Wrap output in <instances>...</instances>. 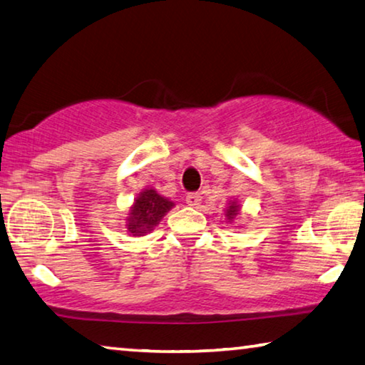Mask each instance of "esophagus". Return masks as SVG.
Returning a JSON list of instances; mask_svg holds the SVG:
<instances>
[{"mask_svg":"<svg viewBox=\"0 0 365 365\" xmlns=\"http://www.w3.org/2000/svg\"><path fill=\"white\" fill-rule=\"evenodd\" d=\"M185 201H187L188 206L198 207L200 203H201V196H200V193H188L187 198H185Z\"/></svg>","mask_w":365,"mask_h":365,"instance_id":"obj_1","label":"esophagus"}]
</instances>
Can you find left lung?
Wrapping results in <instances>:
<instances>
[{"label":"left lung","mask_w":365,"mask_h":365,"mask_svg":"<svg viewBox=\"0 0 365 365\" xmlns=\"http://www.w3.org/2000/svg\"><path fill=\"white\" fill-rule=\"evenodd\" d=\"M239 211H240V205L237 203V200H230L227 207H225V219H227V222H232L234 219L239 216Z\"/></svg>","instance_id":"1"}]
</instances>
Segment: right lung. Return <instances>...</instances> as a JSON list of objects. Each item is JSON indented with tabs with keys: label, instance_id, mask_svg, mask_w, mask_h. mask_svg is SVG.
Here are the masks:
<instances>
[{
	"label": "right lung",
	"instance_id": "obj_1",
	"mask_svg": "<svg viewBox=\"0 0 365 365\" xmlns=\"http://www.w3.org/2000/svg\"><path fill=\"white\" fill-rule=\"evenodd\" d=\"M173 206H175L173 201L159 195L154 188L143 190L135 203L131 205L128 217H126L128 234L133 237L148 235Z\"/></svg>",
	"mask_w": 365,
	"mask_h": 365
}]
</instances>
